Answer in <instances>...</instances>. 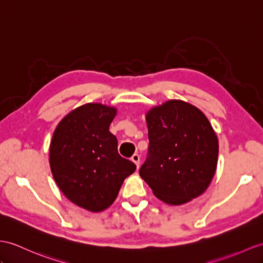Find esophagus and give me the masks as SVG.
<instances>
[{"label":"esophagus","mask_w":263,"mask_h":263,"mask_svg":"<svg viewBox=\"0 0 263 263\" xmlns=\"http://www.w3.org/2000/svg\"><path fill=\"white\" fill-rule=\"evenodd\" d=\"M132 161L136 164L137 168L139 167V163H140V156L138 155V154H134L133 157H132Z\"/></svg>","instance_id":"34e87169"}]
</instances>
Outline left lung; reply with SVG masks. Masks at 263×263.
<instances>
[{
    "instance_id": "obj_1",
    "label": "left lung",
    "mask_w": 263,
    "mask_h": 263,
    "mask_svg": "<svg viewBox=\"0 0 263 263\" xmlns=\"http://www.w3.org/2000/svg\"><path fill=\"white\" fill-rule=\"evenodd\" d=\"M148 157L139 175L154 195L182 205L206 191L215 174L219 140L197 107L172 99L146 112Z\"/></svg>"
}]
</instances>
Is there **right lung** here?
<instances>
[{"label": "right lung", "instance_id": "1", "mask_svg": "<svg viewBox=\"0 0 263 263\" xmlns=\"http://www.w3.org/2000/svg\"><path fill=\"white\" fill-rule=\"evenodd\" d=\"M117 109L99 102L76 108L53 132L49 163L58 187L76 205L101 212L116 200L136 165L121 157L109 132Z\"/></svg>", "mask_w": 263, "mask_h": 263}]
</instances>
